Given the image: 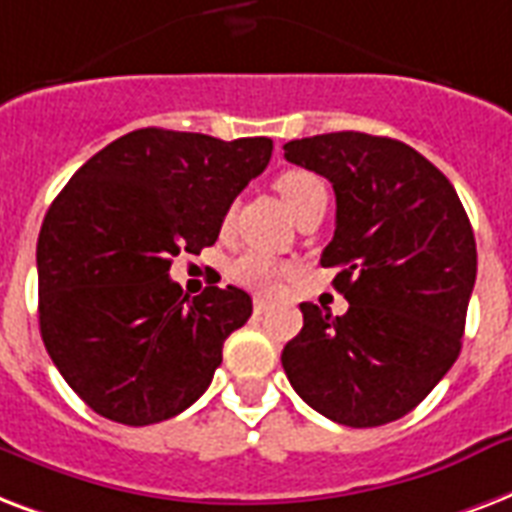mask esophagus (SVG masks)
Wrapping results in <instances>:
<instances>
[{"label":"esophagus","mask_w":512,"mask_h":512,"mask_svg":"<svg viewBox=\"0 0 512 512\" xmlns=\"http://www.w3.org/2000/svg\"><path fill=\"white\" fill-rule=\"evenodd\" d=\"M269 307H272V301L261 299V296H256V299H253V312H256V315H264Z\"/></svg>","instance_id":"34e87169"}]
</instances>
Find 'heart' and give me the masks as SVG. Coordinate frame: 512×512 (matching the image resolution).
<instances>
[{"label":"heart","mask_w":512,"mask_h":512,"mask_svg":"<svg viewBox=\"0 0 512 512\" xmlns=\"http://www.w3.org/2000/svg\"><path fill=\"white\" fill-rule=\"evenodd\" d=\"M275 186L277 192H280V197L285 200V205L293 211V216H296L304 205H310L312 200H318V197L326 194V184H323L315 173H310V170H285V173L277 176ZM232 219H235V205H229L227 211H224V219H221V229H224V232L232 227ZM283 272L285 267L280 261L261 251L240 253V256L232 261V267H229V277H232L235 283L245 285V288H251V291L259 293L275 291Z\"/></svg>","instance_id":"heart-1"}]
</instances>
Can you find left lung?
Returning a JSON list of instances; mask_svg holds the SVG:
<instances>
[{
	"mask_svg": "<svg viewBox=\"0 0 512 512\" xmlns=\"http://www.w3.org/2000/svg\"><path fill=\"white\" fill-rule=\"evenodd\" d=\"M285 160L315 170L336 194L334 240L344 315L299 304L304 328L285 344L291 387L347 427L406 417L462 350L475 285V237L454 186L403 141L355 130L299 138Z\"/></svg>",
	"mask_w": 512,
	"mask_h": 512,
	"instance_id": "8db88e82",
	"label": "left lung"
}]
</instances>
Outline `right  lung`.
<instances>
[{"label":"right lung","mask_w":512,"mask_h":512,"mask_svg":"<svg viewBox=\"0 0 512 512\" xmlns=\"http://www.w3.org/2000/svg\"><path fill=\"white\" fill-rule=\"evenodd\" d=\"M269 157L264 136L141 128L93 154L55 197L37 240L39 331L95 414L154 425L208 390L251 296L211 285L189 299L170 259L219 240L224 211Z\"/></svg>","instance_id":"obj_1"}]
</instances>
